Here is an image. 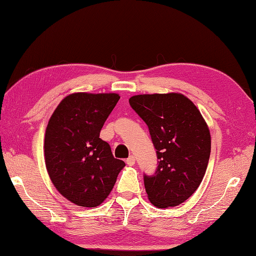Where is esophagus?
I'll list each match as a JSON object with an SVG mask.
<instances>
[{
    "label": "esophagus",
    "mask_w": 256,
    "mask_h": 256,
    "mask_svg": "<svg viewBox=\"0 0 256 256\" xmlns=\"http://www.w3.org/2000/svg\"><path fill=\"white\" fill-rule=\"evenodd\" d=\"M126 162H127L128 166H134V162H136V159H134V157L132 155V156H129V157L126 159Z\"/></svg>",
    "instance_id": "obj_1"
}]
</instances>
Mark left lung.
<instances>
[{
  "label": "left lung",
  "mask_w": 256,
  "mask_h": 256,
  "mask_svg": "<svg viewBox=\"0 0 256 256\" xmlns=\"http://www.w3.org/2000/svg\"><path fill=\"white\" fill-rule=\"evenodd\" d=\"M129 104L148 126L156 149V172L144 174L149 200L158 208L184 203L200 185L208 165L210 134L204 118L180 94H138Z\"/></svg>",
  "instance_id": "left-lung-1"
}]
</instances>
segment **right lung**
Here are the masks:
<instances>
[{
    "mask_svg": "<svg viewBox=\"0 0 256 256\" xmlns=\"http://www.w3.org/2000/svg\"><path fill=\"white\" fill-rule=\"evenodd\" d=\"M120 99L117 94H74L58 106L48 124L46 166L62 196L84 207L107 198L124 167L100 130Z\"/></svg>",
    "mask_w": 256,
    "mask_h": 256,
    "instance_id": "right-lung-1",
    "label": "right lung"
}]
</instances>
